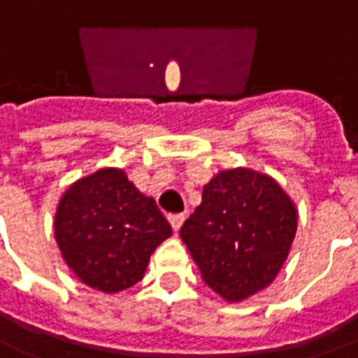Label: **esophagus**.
Here are the masks:
<instances>
[{
    "instance_id": "1",
    "label": "esophagus",
    "mask_w": 358,
    "mask_h": 358,
    "mask_svg": "<svg viewBox=\"0 0 358 358\" xmlns=\"http://www.w3.org/2000/svg\"><path fill=\"white\" fill-rule=\"evenodd\" d=\"M184 220H185L184 214H171V215H169V222H171V225H173L174 231H180V227H182Z\"/></svg>"
}]
</instances>
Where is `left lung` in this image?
<instances>
[{
    "instance_id": "1",
    "label": "left lung",
    "mask_w": 358,
    "mask_h": 358,
    "mask_svg": "<svg viewBox=\"0 0 358 358\" xmlns=\"http://www.w3.org/2000/svg\"><path fill=\"white\" fill-rule=\"evenodd\" d=\"M296 222V206L276 180L238 167L204 185L203 203L185 220L180 236L206 285L223 300L240 302L278 276Z\"/></svg>"
}]
</instances>
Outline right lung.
Wrapping results in <instances>:
<instances>
[{"label": "right lung", "mask_w": 358, "mask_h": 358, "mask_svg": "<svg viewBox=\"0 0 358 358\" xmlns=\"http://www.w3.org/2000/svg\"><path fill=\"white\" fill-rule=\"evenodd\" d=\"M54 234L76 278L101 293H120L143 280L150 255L173 234L152 197L122 169H99L59 199Z\"/></svg>", "instance_id": "1"}]
</instances>
